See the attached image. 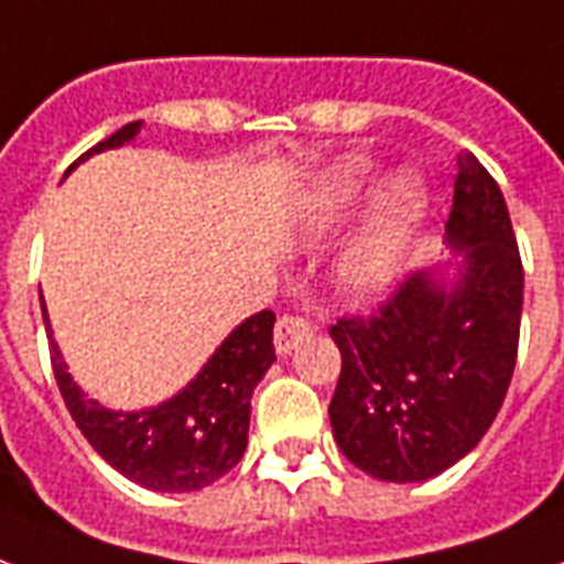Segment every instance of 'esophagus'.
Here are the masks:
<instances>
[{
	"label": "esophagus",
	"mask_w": 564,
	"mask_h": 564,
	"mask_svg": "<svg viewBox=\"0 0 564 564\" xmlns=\"http://www.w3.org/2000/svg\"><path fill=\"white\" fill-rule=\"evenodd\" d=\"M313 330V325L304 316H295V313H283L278 325H274V351L278 355H290L301 339L307 337Z\"/></svg>",
	"instance_id": "34e87169"
}]
</instances>
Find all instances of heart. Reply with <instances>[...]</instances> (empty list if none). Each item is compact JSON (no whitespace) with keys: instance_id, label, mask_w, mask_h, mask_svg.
<instances>
[{"instance_id":"b5f03b06","label":"heart","mask_w":564,"mask_h":564,"mask_svg":"<svg viewBox=\"0 0 564 564\" xmlns=\"http://www.w3.org/2000/svg\"><path fill=\"white\" fill-rule=\"evenodd\" d=\"M372 186V162L364 156L339 159L322 174L301 204V225L311 236L337 230ZM429 186L416 171H397L378 188L367 225L339 263V281L355 295L387 290L402 269L408 248L423 225Z\"/></svg>"}]
</instances>
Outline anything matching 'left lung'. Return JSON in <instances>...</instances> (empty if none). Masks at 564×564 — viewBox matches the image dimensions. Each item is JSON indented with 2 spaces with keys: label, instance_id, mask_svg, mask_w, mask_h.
Here are the masks:
<instances>
[{
  "label": "left lung",
  "instance_id": "1",
  "mask_svg": "<svg viewBox=\"0 0 564 564\" xmlns=\"http://www.w3.org/2000/svg\"><path fill=\"white\" fill-rule=\"evenodd\" d=\"M446 245L455 281L416 272L369 316H343L328 405L334 441L384 482H423L482 441L509 390L521 337L523 265L497 180L464 150Z\"/></svg>",
  "mask_w": 564,
  "mask_h": 564
}]
</instances>
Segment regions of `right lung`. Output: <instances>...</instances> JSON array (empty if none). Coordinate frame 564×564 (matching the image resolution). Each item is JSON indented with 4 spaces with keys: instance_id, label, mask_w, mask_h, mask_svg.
I'll use <instances>...</instances> for the list:
<instances>
[{
    "instance_id": "obj_1",
    "label": "right lung",
    "mask_w": 564,
    "mask_h": 564,
    "mask_svg": "<svg viewBox=\"0 0 564 564\" xmlns=\"http://www.w3.org/2000/svg\"><path fill=\"white\" fill-rule=\"evenodd\" d=\"M139 129L141 120L120 127L97 148L82 153L79 162L127 144L139 135ZM79 162H73L67 174ZM41 313L64 405L102 462L123 473L129 482L167 494L200 491L239 464L248 446L253 387L274 364L272 311L253 313L251 319L236 325L177 397L141 411H111L85 397L53 339L43 295Z\"/></svg>"
}]
</instances>
